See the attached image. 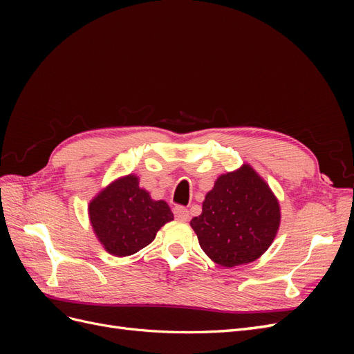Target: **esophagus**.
Returning <instances> with one entry per match:
<instances>
[{"label": "esophagus", "mask_w": 354, "mask_h": 354, "mask_svg": "<svg viewBox=\"0 0 354 354\" xmlns=\"http://www.w3.org/2000/svg\"><path fill=\"white\" fill-rule=\"evenodd\" d=\"M174 217L177 220H180V221H187L190 216H189L187 208L181 207V205H177V207H174Z\"/></svg>", "instance_id": "1"}]
</instances>
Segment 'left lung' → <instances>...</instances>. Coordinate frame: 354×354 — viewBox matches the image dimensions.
Masks as SVG:
<instances>
[{"mask_svg": "<svg viewBox=\"0 0 354 354\" xmlns=\"http://www.w3.org/2000/svg\"><path fill=\"white\" fill-rule=\"evenodd\" d=\"M281 223V208L269 185L243 164L214 183L202 214L190 221L201 248L223 267L255 261L272 245Z\"/></svg>", "mask_w": 354, "mask_h": 354, "instance_id": "left-lung-1", "label": "left lung"}]
</instances>
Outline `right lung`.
<instances>
[{"label": "right lung", "instance_id": "1", "mask_svg": "<svg viewBox=\"0 0 354 354\" xmlns=\"http://www.w3.org/2000/svg\"><path fill=\"white\" fill-rule=\"evenodd\" d=\"M95 236L115 257H127L151 243L174 218L165 201H153L133 174L115 180L88 205Z\"/></svg>", "mask_w": 354, "mask_h": 354}]
</instances>
